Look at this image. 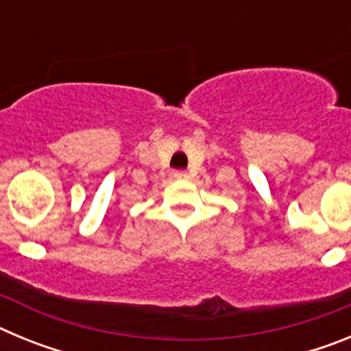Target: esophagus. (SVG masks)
<instances>
[{
    "instance_id": "esophagus-1",
    "label": "esophagus",
    "mask_w": 351,
    "mask_h": 351,
    "mask_svg": "<svg viewBox=\"0 0 351 351\" xmlns=\"http://www.w3.org/2000/svg\"><path fill=\"white\" fill-rule=\"evenodd\" d=\"M173 178H176V179H188V172H186V170H176V172H173Z\"/></svg>"
}]
</instances>
